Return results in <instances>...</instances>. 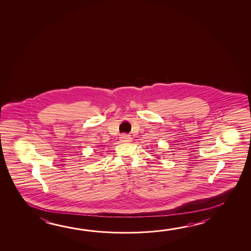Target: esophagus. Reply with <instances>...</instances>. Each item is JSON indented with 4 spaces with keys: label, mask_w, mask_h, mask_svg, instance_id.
Returning a JSON list of instances; mask_svg holds the SVG:
<instances>
[{
    "label": "esophagus",
    "mask_w": 251,
    "mask_h": 251,
    "mask_svg": "<svg viewBox=\"0 0 251 251\" xmlns=\"http://www.w3.org/2000/svg\"><path fill=\"white\" fill-rule=\"evenodd\" d=\"M120 138H121V141H122V142H124V143H129V142H131L132 141V138L130 137V136H129V135H127V134H123V135H121Z\"/></svg>",
    "instance_id": "34e87169"
}]
</instances>
